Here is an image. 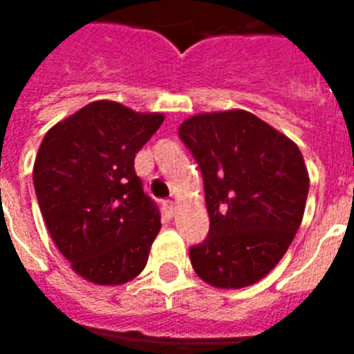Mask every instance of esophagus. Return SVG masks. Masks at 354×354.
Returning a JSON list of instances; mask_svg holds the SVG:
<instances>
[{
	"label": "esophagus",
	"mask_w": 354,
	"mask_h": 354,
	"mask_svg": "<svg viewBox=\"0 0 354 354\" xmlns=\"http://www.w3.org/2000/svg\"><path fill=\"white\" fill-rule=\"evenodd\" d=\"M174 210H176L174 203H165V214L169 216V218H172V216H174Z\"/></svg>",
	"instance_id": "esophagus-1"
}]
</instances>
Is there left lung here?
<instances>
[{
    "label": "left lung",
    "instance_id": "left-lung-1",
    "mask_svg": "<svg viewBox=\"0 0 354 354\" xmlns=\"http://www.w3.org/2000/svg\"><path fill=\"white\" fill-rule=\"evenodd\" d=\"M178 136L199 162L210 231L189 248L195 273L214 288L261 281L296 237L309 193L299 147L245 109L197 113Z\"/></svg>",
    "mask_w": 354,
    "mask_h": 354
}]
</instances>
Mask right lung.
Returning <instances> with one entry per match:
<instances>
[{
  "instance_id": "1",
  "label": "right lung",
  "mask_w": 354,
  "mask_h": 354,
  "mask_svg": "<svg viewBox=\"0 0 354 354\" xmlns=\"http://www.w3.org/2000/svg\"><path fill=\"white\" fill-rule=\"evenodd\" d=\"M165 121L96 100L45 134L34 162L43 220L75 273L100 286L132 281L161 230L134 157Z\"/></svg>"
}]
</instances>
